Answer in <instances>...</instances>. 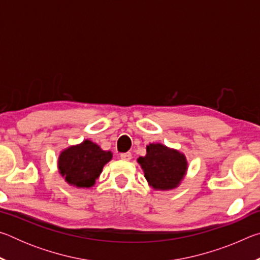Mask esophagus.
Listing matches in <instances>:
<instances>
[{"instance_id": "1", "label": "esophagus", "mask_w": 260, "mask_h": 260, "mask_svg": "<svg viewBox=\"0 0 260 260\" xmlns=\"http://www.w3.org/2000/svg\"><path fill=\"white\" fill-rule=\"evenodd\" d=\"M120 158L122 160H131L132 159V153L131 152L120 153Z\"/></svg>"}]
</instances>
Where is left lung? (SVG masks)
Masks as SVG:
<instances>
[{"mask_svg": "<svg viewBox=\"0 0 260 260\" xmlns=\"http://www.w3.org/2000/svg\"><path fill=\"white\" fill-rule=\"evenodd\" d=\"M144 178L156 190L177 188L186 175L188 162L186 156L160 143L147 146V155L139 157Z\"/></svg>", "mask_w": 260, "mask_h": 260, "instance_id": "left-lung-1", "label": "left lung"}]
</instances>
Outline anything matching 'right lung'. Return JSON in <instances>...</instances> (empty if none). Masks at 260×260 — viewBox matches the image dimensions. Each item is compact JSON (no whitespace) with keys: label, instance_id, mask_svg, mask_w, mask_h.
Masks as SVG:
<instances>
[{"label":"right lung","instance_id":"1","mask_svg":"<svg viewBox=\"0 0 260 260\" xmlns=\"http://www.w3.org/2000/svg\"><path fill=\"white\" fill-rule=\"evenodd\" d=\"M111 159V151H104L96 143L85 140L60 152L58 170L71 186L89 188L94 186L104 165Z\"/></svg>","mask_w":260,"mask_h":260}]
</instances>
